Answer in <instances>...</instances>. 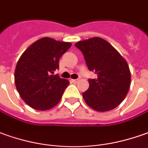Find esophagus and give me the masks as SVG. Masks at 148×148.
<instances>
[{
	"label": "esophagus",
	"mask_w": 148,
	"mask_h": 148,
	"mask_svg": "<svg viewBox=\"0 0 148 148\" xmlns=\"http://www.w3.org/2000/svg\"><path fill=\"white\" fill-rule=\"evenodd\" d=\"M72 80V82H73V83H77L78 82V80H79V79H74V80Z\"/></svg>",
	"instance_id": "1"
}]
</instances>
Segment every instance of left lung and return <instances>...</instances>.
Listing matches in <instances>:
<instances>
[{"instance_id": "8db88e82", "label": "left lung", "mask_w": 148, "mask_h": 148, "mask_svg": "<svg viewBox=\"0 0 148 148\" xmlns=\"http://www.w3.org/2000/svg\"><path fill=\"white\" fill-rule=\"evenodd\" d=\"M89 71L97 79H88L89 87L82 93L88 106L100 112L114 109L126 97L130 84L127 61L108 42L96 37L76 42Z\"/></svg>"}]
</instances>
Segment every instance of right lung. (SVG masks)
<instances>
[{
	"mask_svg": "<svg viewBox=\"0 0 148 148\" xmlns=\"http://www.w3.org/2000/svg\"><path fill=\"white\" fill-rule=\"evenodd\" d=\"M70 42L42 38L25 50L18 60L14 80L22 100L37 110H47L60 101L69 82L53 75Z\"/></svg>",
	"mask_w": 148,
	"mask_h": 148,
	"instance_id": "1",
	"label": "right lung"
}]
</instances>
